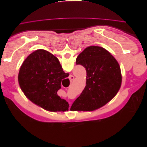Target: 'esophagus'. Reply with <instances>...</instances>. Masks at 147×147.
Instances as JSON below:
<instances>
[{
    "label": "esophagus",
    "instance_id": "esophagus-1",
    "mask_svg": "<svg viewBox=\"0 0 147 147\" xmlns=\"http://www.w3.org/2000/svg\"><path fill=\"white\" fill-rule=\"evenodd\" d=\"M69 80H70V82H72L73 80L74 79V77L73 76V75H70L69 77Z\"/></svg>",
    "mask_w": 147,
    "mask_h": 147
}]
</instances>
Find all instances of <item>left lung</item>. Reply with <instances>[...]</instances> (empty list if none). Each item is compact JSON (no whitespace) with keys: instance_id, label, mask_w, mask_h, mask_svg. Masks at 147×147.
Segmentation results:
<instances>
[{"instance_id":"obj_1","label":"left lung","mask_w":147,"mask_h":147,"mask_svg":"<svg viewBox=\"0 0 147 147\" xmlns=\"http://www.w3.org/2000/svg\"><path fill=\"white\" fill-rule=\"evenodd\" d=\"M76 64L86 69V85L71 106L73 110H94L117 94L121 84V69L107 50L100 47H88L78 56Z\"/></svg>"}]
</instances>
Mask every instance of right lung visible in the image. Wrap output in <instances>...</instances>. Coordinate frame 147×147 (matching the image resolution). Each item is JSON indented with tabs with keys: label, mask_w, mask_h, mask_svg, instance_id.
<instances>
[{
	"label": "right lung",
	"mask_w": 147,
	"mask_h": 147,
	"mask_svg": "<svg viewBox=\"0 0 147 147\" xmlns=\"http://www.w3.org/2000/svg\"><path fill=\"white\" fill-rule=\"evenodd\" d=\"M67 74L56 57L46 50H37L21 66L18 82L25 96L34 104L51 112H64L69 105L57 92Z\"/></svg>",
	"instance_id": "right-lung-1"
}]
</instances>
